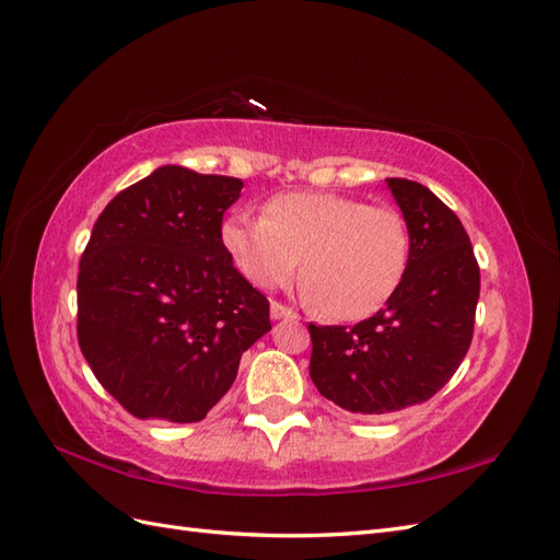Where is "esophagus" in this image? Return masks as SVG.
Masks as SVG:
<instances>
[{"mask_svg":"<svg viewBox=\"0 0 560 560\" xmlns=\"http://www.w3.org/2000/svg\"><path fill=\"white\" fill-rule=\"evenodd\" d=\"M269 314H271V318H275V322H279V318H300L291 307L281 305V302H271Z\"/></svg>","mask_w":560,"mask_h":560,"instance_id":"34e87169","label":"esophagus"}]
</instances>
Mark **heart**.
<instances>
[{
  "label": "heart",
  "mask_w": 560,
  "mask_h": 560,
  "mask_svg": "<svg viewBox=\"0 0 560 560\" xmlns=\"http://www.w3.org/2000/svg\"><path fill=\"white\" fill-rule=\"evenodd\" d=\"M262 215L236 211L220 225L230 260L260 289L289 285L305 258L310 305L357 322L385 307L404 281L410 234L389 206L332 191H291L269 199Z\"/></svg>",
  "instance_id": "b5f03b06"
}]
</instances>
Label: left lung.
<instances>
[{"mask_svg": "<svg viewBox=\"0 0 560 560\" xmlns=\"http://www.w3.org/2000/svg\"><path fill=\"white\" fill-rule=\"evenodd\" d=\"M410 234L401 285L357 326H314L310 377L328 401L387 415L429 401L465 359L481 271L459 218L429 187L387 178Z\"/></svg>", "mask_w": 560, "mask_h": 560, "instance_id": "1", "label": "left lung"}]
</instances>
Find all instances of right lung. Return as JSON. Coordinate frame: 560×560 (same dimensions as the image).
Instances as JSON below:
<instances>
[{
  "label": "right lung",
  "mask_w": 560,
  "mask_h": 560,
  "mask_svg": "<svg viewBox=\"0 0 560 560\" xmlns=\"http://www.w3.org/2000/svg\"><path fill=\"white\" fill-rule=\"evenodd\" d=\"M242 187L162 166L95 220L79 262L77 338L93 375L140 420H203L271 330L267 298L220 244Z\"/></svg>",
  "instance_id": "obj_1"
}]
</instances>
